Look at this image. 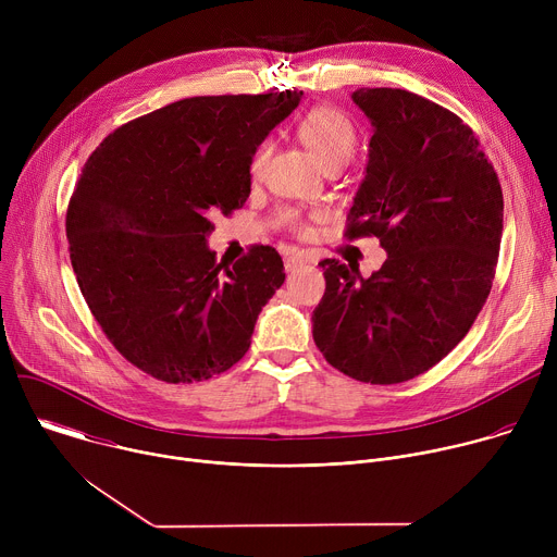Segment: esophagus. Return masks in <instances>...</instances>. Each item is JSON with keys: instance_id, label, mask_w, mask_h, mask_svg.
I'll use <instances>...</instances> for the list:
<instances>
[{"instance_id": "esophagus-1", "label": "esophagus", "mask_w": 557, "mask_h": 557, "mask_svg": "<svg viewBox=\"0 0 557 557\" xmlns=\"http://www.w3.org/2000/svg\"><path fill=\"white\" fill-rule=\"evenodd\" d=\"M306 262H308V260H306L301 253H288V256H284V269H286V271H297V269H301Z\"/></svg>"}]
</instances>
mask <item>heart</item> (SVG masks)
I'll return each mask as SVG.
<instances>
[{
  "instance_id": "b5f03b06",
  "label": "heart",
  "mask_w": 557,
  "mask_h": 557,
  "mask_svg": "<svg viewBox=\"0 0 557 557\" xmlns=\"http://www.w3.org/2000/svg\"><path fill=\"white\" fill-rule=\"evenodd\" d=\"M297 136L299 140L310 149V153L317 158L324 170L333 168H346L350 158L357 151V129L352 121L331 106L312 108L299 123H297ZM273 151L271 140H262L249 161V174L258 178L264 168L269 156ZM288 228L297 233H308L310 224L297 213V211H284L280 218Z\"/></svg>"
}]
</instances>
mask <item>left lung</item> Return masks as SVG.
<instances>
[{
    "instance_id": "left-lung-1",
    "label": "left lung",
    "mask_w": 557,
    "mask_h": 557,
    "mask_svg": "<svg viewBox=\"0 0 557 557\" xmlns=\"http://www.w3.org/2000/svg\"><path fill=\"white\" fill-rule=\"evenodd\" d=\"M352 101L374 134L346 237H379L387 260L320 262L326 293L312 339L339 372L404 383L436 366L469 333L496 275L503 189L479 138L454 112L399 88H361Z\"/></svg>"
}]
</instances>
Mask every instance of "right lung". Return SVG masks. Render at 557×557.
Masks as SVG:
<instances>
[{
    "label": "right lung",
    "instance_id": "obj_1",
    "mask_svg": "<svg viewBox=\"0 0 557 557\" xmlns=\"http://www.w3.org/2000/svg\"><path fill=\"white\" fill-rule=\"evenodd\" d=\"M301 92L191 97L114 129L70 198V262L112 346L165 383L240 361L262 306L284 284L273 247L233 267L207 247L209 215L240 209L249 161Z\"/></svg>",
    "mask_w": 557,
    "mask_h": 557
}]
</instances>
